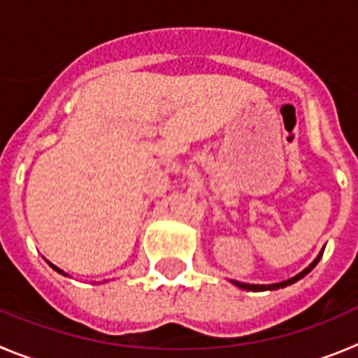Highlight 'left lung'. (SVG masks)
<instances>
[{"label": "left lung", "mask_w": 358, "mask_h": 358, "mask_svg": "<svg viewBox=\"0 0 358 358\" xmlns=\"http://www.w3.org/2000/svg\"><path fill=\"white\" fill-rule=\"evenodd\" d=\"M321 255H323V253H320V257H317V259H315L314 262H312L310 266H308L307 269H305V271H301V273H299V275H296L294 278L287 280V282L271 283V285H250V283H243V282H234V280H231V283H235V285H237V287H241V289H246V291H275V289H280V287H287V285H291V283L298 282V280H301V278H303L305 275H308V273H310L312 269H314V267H315V264L320 262Z\"/></svg>", "instance_id": "left-lung-1"}]
</instances>
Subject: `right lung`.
<instances>
[{"instance_id": "add662e5", "label": "right lung", "mask_w": 358, "mask_h": 358, "mask_svg": "<svg viewBox=\"0 0 358 358\" xmlns=\"http://www.w3.org/2000/svg\"><path fill=\"white\" fill-rule=\"evenodd\" d=\"M50 266H51V267H53V269H57V271H59V273H62V275H64V271H60L59 267H55V266H53V264H50Z\"/></svg>"}]
</instances>
